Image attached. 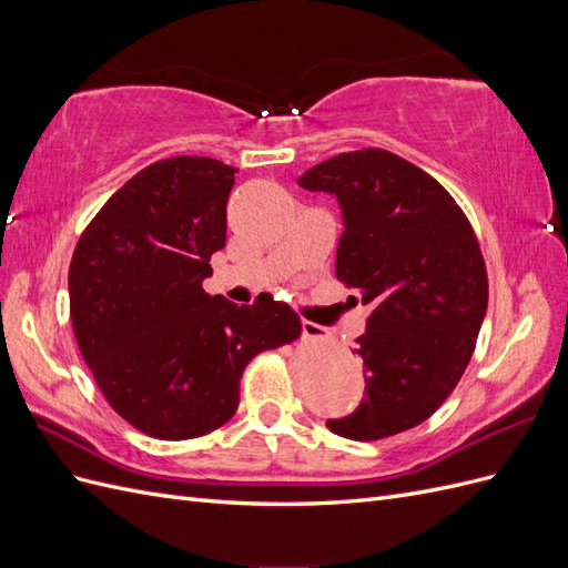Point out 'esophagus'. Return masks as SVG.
<instances>
[{
  "label": "esophagus",
  "instance_id": "34e87169",
  "mask_svg": "<svg viewBox=\"0 0 568 568\" xmlns=\"http://www.w3.org/2000/svg\"><path fill=\"white\" fill-rule=\"evenodd\" d=\"M301 332H303V338H317L324 329H322L320 324H315V322L303 320V322H301Z\"/></svg>",
  "mask_w": 568,
  "mask_h": 568
}]
</instances>
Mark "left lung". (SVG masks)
Segmentation results:
<instances>
[{
	"mask_svg": "<svg viewBox=\"0 0 568 568\" xmlns=\"http://www.w3.org/2000/svg\"><path fill=\"white\" fill-rule=\"evenodd\" d=\"M298 184L338 199L336 277L372 307L357 338L365 398L326 426L351 440L407 432L445 403L474 355L488 307L478 239L432 175L386 149L338 153Z\"/></svg>",
	"mask_w": 568,
	"mask_h": 568,
	"instance_id": "obj_1",
	"label": "left lung"
}]
</instances>
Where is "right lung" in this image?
Wrapping results in <instances>:
<instances>
[{"mask_svg": "<svg viewBox=\"0 0 568 568\" xmlns=\"http://www.w3.org/2000/svg\"><path fill=\"white\" fill-rule=\"evenodd\" d=\"M234 173L203 156L146 165L94 215L68 270L84 363L118 415L153 438L230 422L251 359L301 334L286 303L236 305L201 286L225 248Z\"/></svg>", "mask_w": 568, "mask_h": 568, "instance_id": "right-lung-1", "label": "right lung"}]
</instances>
